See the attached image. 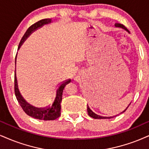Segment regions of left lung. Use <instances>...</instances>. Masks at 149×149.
<instances>
[{
    "label": "left lung",
    "mask_w": 149,
    "mask_h": 149,
    "mask_svg": "<svg viewBox=\"0 0 149 149\" xmlns=\"http://www.w3.org/2000/svg\"><path fill=\"white\" fill-rule=\"evenodd\" d=\"M115 25V27H121V28H122V29H124V30H125L126 32H128V33H130V32H129V31H128V29L126 28V27L124 26V25H123L122 24L116 23ZM130 104H131V103H130L129 105H128L127 107L126 108V109L124 110V111L122 112V113H124V112H125L126 111V109H127V108H128V106H130ZM87 111H88V114L89 116L91 117H93V118H94V119H111V118H113V117H114V116L113 117H102V116H100V115H97V114H95L94 112H93V111H91V109L89 108L88 105H87Z\"/></svg>",
    "instance_id": "1"
}]
</instances>
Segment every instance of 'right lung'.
<instances>
[{"mask_svg": "<svg viewBox=\"0 0 149 149\" xmlns=\"http://www.w3.org/2000/svg\"><path fill=\"white\" fill-rule=\"evenodd\" d=\"M52 22V19L50 18H45L42 19L41 21L36 22L34 24L27 29L26 32L25 33L23 37H22L21 41H20L19 45H18V49L23 43V42L27 39V38L33 32L43 26L45 24L50 23ZM16 62V55L15 58V65ZM71 81L70 79L66 80L65 81H62L59 85L57 86L55 91L54 97L49 102L48 105L43 108H37L35 106L30 105L29 103L26 102V100L22 97V95L18 90V86L17 83V79L16 76V70L15 75H14V93L16 97V100L19 103L20 106L23 108V110L25 113L29 116L34 117V118L40 119V120H54L57 119L61 115V103L62 100V95H63V91L65 86Z\"/></svg>", "mask_w": 149, "mask_h": 149, "instance_id": "right-lung-1", "label": "right lung"}]
</instances>
